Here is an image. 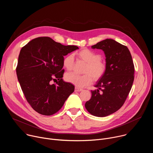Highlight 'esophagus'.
Listing matches in <instances>:
<instances>
[{"label":"esophagus","mask_w":153,"mask_h":153,"mask_svg":"<svg viewBox=\"0 0 153 153\" xmlns=\"http://www.w3.org/2000/svg\"><path fill=\"white\" fill-rule=\"evenodd\" d=\"M83 90L81 89V88H77V87H76L75 88V91L76 92H79V91H82Z\"/></svg>","instance_id":"34e87169"}]
</instances>
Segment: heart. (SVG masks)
Returning <instances> with one entry per match:
<instances>
[{
	"label": "heart",
	"instance_id": "heart-1",
	"mask_svg": "<svg viewBox=\"0 0 153 153\" xmlns=\"http://www.w3.org/2000/svg\"><path fill=\"white\" fill-rule=\"evenodd\" d=\"M77 56L86 63L83 75H78L74 73H67L65 76V80L73 83L79 88H83L90 85L94 80H98L105 74L106 70V65L100 60V54L89 49H83L76 53ZM63 65L67 71H71L74 65V57L72 55L65 56L63 60Z\"/></svg>",
	"mask_w": 153,
	"mask_h": 153
}]
</instances>
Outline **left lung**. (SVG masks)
Segmentation results:
<instances>
[{"label":"left lung","instance_id":"left-lung-1","mask_svg":"<svg viewBox=\"0 0 153 153\" xmlns=\"http://www.w3.org/2000/svg\"><path fill=\"white\" fill-rule=\"evenodd\" d=\"M102 50L105 55L106 70L91 91V98L85 103L91 114L110 115L123 105L133 83L134 66L128 48L116 40L106 39L91 47Z\"/></svg>","mask_w":153,"mask_h":153}]
</instances>
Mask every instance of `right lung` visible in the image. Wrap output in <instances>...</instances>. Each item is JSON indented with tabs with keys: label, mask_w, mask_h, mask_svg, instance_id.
Instances as JSON below:
<instances>
[{
	"label": "right lung",
	"mask_w": 153,
	"mask_h": 153,
	"mask_svg": "<svg viewBox=\"0 0 153 153\" xmlns=\"http://www.w3.org/2000/svg\"><path fill=\"white\" fill-rule=\"evenodd\" d=\"M79 49L48 37L33 39L20 51L16 73L25 97L38 113L51 116L60 110L74 86L63 81V56ZM53 82H56L53 84Z\"/></svg>",
	"instance_id": "add662e5"
}]
</instances>
